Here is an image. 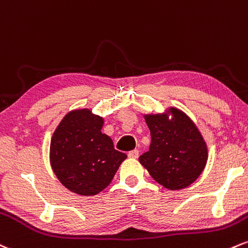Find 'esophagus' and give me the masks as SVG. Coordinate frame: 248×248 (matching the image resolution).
<instances>
[{"label": "esophagus", "mask_w": 248, "mask_h": 248, "mask_svg": "<svg viewBox=\"0 0 248 248\" xmlns=\"http://www.w3.org/2000/svg\"><path fill=\"white\" fill-rule=\"evenodd\" d=\"M127 155H129V158H131V159H137V158H138V156H139V151H138V150L130 151Z\"/></svg>", "instance_id": "esophagus-1"}]
</instances>
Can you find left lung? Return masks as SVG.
Returning <instances> with one entry per match:
<instances>
[{
	"label": "left lung",
	"instance_id": "8db88e82",
	"mask_svg": "<svg viewBox=\"0 0 248 248\" xmlns=\"http://www.w3.org/2000/svg\"><path fill=\"white\" fill-rule=\"evenodd\" d=\"M151 145L139 162L168 190H180L199 179L208 161L202 133L186 112L168 107L164 112L145 113Z\"/></svg>",
	"mask_w": 248,
	"mask_h": 248
}]
</instances>
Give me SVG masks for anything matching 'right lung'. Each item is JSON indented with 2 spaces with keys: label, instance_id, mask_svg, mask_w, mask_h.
<instances>
[{
  "label": "right lung",
  "instance_id": "add662e5",
  "mask_svg": "<svg viewBox=\"0 0 248 248\" xmlns=\"http://www.w3.org/2000/svg\"><path fill=\"white\" fill-rule=\"evenodd\" d=\"M104 118L92 109L67 112L49 144V164L63 187L81 196H95L112 181L127 155L113 147L101 130Z\"/></svg>",
  "mask_w": 248,
  "mask_h": 248
}]
</instances>
